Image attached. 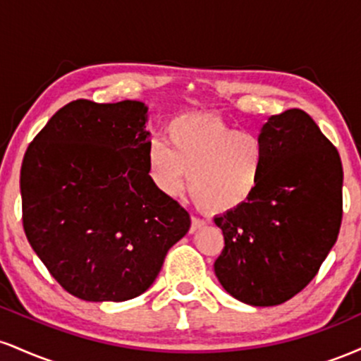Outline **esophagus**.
Listing matches in <instances>:
<instances>
[{
	"label": "esophagus",
	"mask_w": 361,
	"mask_h": 361,
	"mask_svg": "<svg viewBox=\"0 0 361 361\" xmlns=\"http://www.w3.org/2000/svg\"><path fill=\"white\" fill-rule=\"evenodd\" d=\"M204 226H205V222L202 221V219L192 217V227H190V233H197V231H200Z\"/></svg>",
	"instance_id": "obj_1"
}]
</instances>
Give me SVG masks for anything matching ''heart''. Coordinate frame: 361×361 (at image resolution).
<instances>
[{
    "label": "heart",
    "mask_w": 361,
    "mask_h": 361,
    "mask_svg": "<svg viewBox=\"0 0 361 361\" xmlns=\"http://www.w3.org/2000/svg\"><path fill=\"white\" fill-rule=\"evenodd\" d=\"M166 142L152 140L146 152L149 180L164 197L190 195L212 214L241 209L258 192L267 168L259 135L235 130L212 115L173 118Z\"/></svg>",
    "instance_id": "obj_1"
}]
</instances>
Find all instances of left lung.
Wrapping results in <instances>:
<instances>
[{
	"instance_id": "1",
	"label": "left lung",
	"mask_w": 361,
	"mask_h": 361,
	"mask_svg": "<svg viewBox=\"0 0 361 361\" xmlns=\"http://www.w3.org/2000/svg\"><path fill=\"white\" fill-rule=\"evenodd\" d=\"M267 168L255 197L214 219L226 246L215 276L234 299L271 307L316 276L343 217L338 149L304 110L273 115L261 127Z\"/></svg>"
}]
</instances>
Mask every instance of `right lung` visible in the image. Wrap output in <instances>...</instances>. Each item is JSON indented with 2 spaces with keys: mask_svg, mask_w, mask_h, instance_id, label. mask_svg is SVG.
<instances>
[{
  "mask_svg": "<svg viewBox=\"0 0 361 361\" xmlns=\"http://www.w3.org/2000/svg\"><path fill=\"white\" fill-rule=\"evenodd\" d=\"M142 102L76 100L54 114L25 152L23 229L64 290L123 302L151 287L190 229L186 210L149 180Z\"/></svg>",
  "mask_w": 361,
  "mask_h": 361,
  "instance_id": "right-lung-1",
  "label": "right lung"
}]
</instances>
